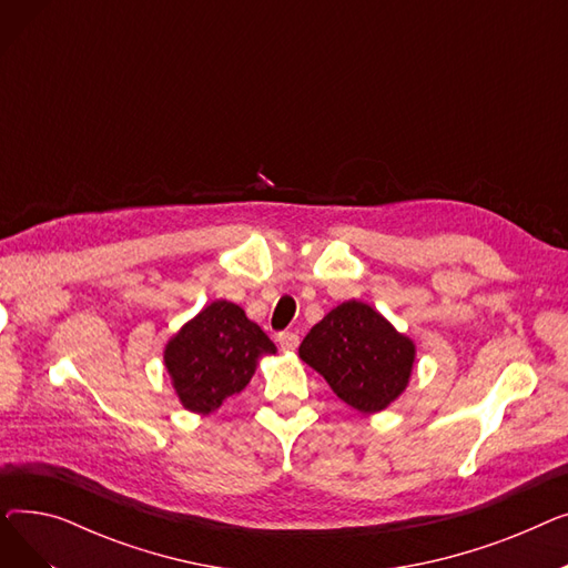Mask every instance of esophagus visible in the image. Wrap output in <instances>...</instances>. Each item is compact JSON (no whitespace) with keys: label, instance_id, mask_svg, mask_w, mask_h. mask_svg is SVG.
I'll return each instance as SVG.
<instances>
[{"label":"esophagus","instance_id":"1","mask_svg":"<svg viewBox=\"0 0 568 568\" xmlns=\"http://www.w3.org/2000/svg\"><path fill=\"white\" fill-rule=\"evenodd\" d=\"M278 345L283 352H292L300 347V336H296L294 332H283V334H278Z\"/></svg>","mask_w":568,"mask_h":568}]
</instances>
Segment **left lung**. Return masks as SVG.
Segmentation results:
<instances>
[{
	"label": "left lung",
	"mask_w": 568,
	"mask_h": 568,
	"mask_svg": "<svg viewBox=\"0 0 568 568\" xmlns=\"http://www.w3.org/2000/svg\"><path fill=\"white\" fill-rule=\"evenodd\" d=\"M414 343L362 302L326 313L304 343L302 362L315 368L349 407L373 414L392 405L409 382Z\"/></svg>",
	"instance_id": "8db88e82"
}]
</instances>
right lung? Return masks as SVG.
I'll return each mask as SVG.
<instances>
[{"label":"right lung","instance_id":"obj_1","mask_svg":"<svg viewBox=\"0 0 568 568\" xmlns=\"http://www.w3.org/2000/svg\"><path fill=\"white\" fill-rule=\"evenodd\" d=\"M274 352L276 345L242 308L221 300L170 338L163 359L182 405L209 414L242 392L260 356Z\"/></svg>","mask_w":568,"mask_h":568}]
</instances>
